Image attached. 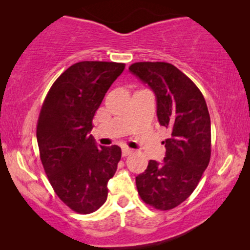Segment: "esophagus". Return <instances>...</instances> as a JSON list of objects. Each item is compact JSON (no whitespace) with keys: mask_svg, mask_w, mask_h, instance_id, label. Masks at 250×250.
Instances as JSON below:
<instances>
[{"mask_svg":"<svg viewBox=\"0 0 250 250\" xmlns=\"http://www.w3.org/2000/svg\"><path fill=\"white\" fill-rule=\"evenodd\" d=\"M132 152H133V150L131 148H128V146H124V148H123V150H122L123 157H126V156L131 155Z\"/></svg>","mask_w":250,"mask_h":250,"instance_id":"1","label":"esophagus"}]
</instances>
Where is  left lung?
I'll return each instance as SVG.
<instances>
[{
  "label": "left lung",
  "mask_w": 250,
  "mask_h": 250,
  "mask_svg": "<svg viewBox=\"0 0 250 250\" xmlns=\"http://www.w3.org/2000/svg\"><path fill=\"white\" fill-rule=\"evenodd\" d=\"M129 71L153 91L159 124L168 128L162 163L150 160L135 177L146 204L168 210L182 204L193 190L210 159V117L196 84L173 64L135 62Z\"/></svg>",
  "instance_id": "8db88e82"
}]
</instances>
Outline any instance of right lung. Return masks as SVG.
<instances>
[{"label":"right lung","mask_w":250,"mask_h":250,"mask_svg":"<svg viewBox=\"0 0 250 250\" xmlns=\"http://www.w3.org/2000/svg\"><path fill=\"white\" fill-rule=\"evenodd\" d=\"M124 68L105 61L75 63L57 78L41 109L36 136L44 170L57 196L76 213H93L104 204L121 160L118 146H98L88 133Z\"/></svg>","instance_id":"obj_1"}]
</instances>
